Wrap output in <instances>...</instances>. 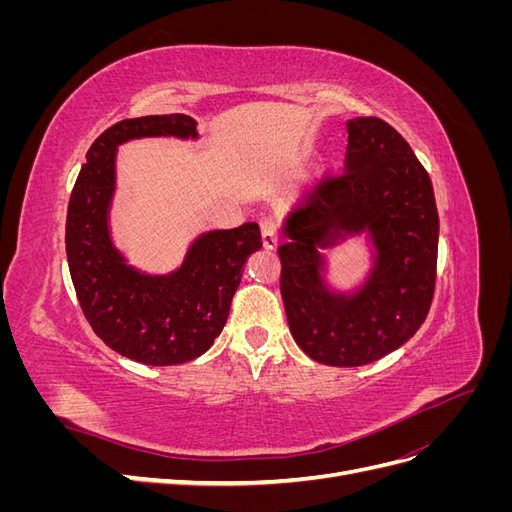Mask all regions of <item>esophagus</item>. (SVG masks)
<instances>
[{
	"label": "esophagus",
	"instance_id": "1",
	"mask_svg": "<svg viewBox=\"0 0 512 512\" xmlns=\"http://www.w3.org/2000/svg\"><path fill=\"white\" fill-rule=\"evenodd\" d=\"M277 232H280V228H277V222H275V220L265 218V220L260 222L262 247H265V250H275V247H277Z\"/></svg>",
	"mask_w": 512,
	"mask_h": 512
}]
</instances>
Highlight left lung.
<instances>
[{
    "mask_svg": "<svg viewBox=\"0 0 512 512\" xmlns=\"http://www.w3.org/2000/svg\"><path fill=\"white\" fill-rule=\"evenodd\" d=\"M346 166L290 213L280 245L282 299L301 350L322 365L359 367L421 329L436 286L440 220L429 175L395 128L346 121ZM365 238L370 267L350 289L330 282L326 252Z\"/></svg>",
    "mask_w": 512,
    "mask_h": 512,
    "instance_id": "obj_1",
    "label": "left lung"
}]
</instances>
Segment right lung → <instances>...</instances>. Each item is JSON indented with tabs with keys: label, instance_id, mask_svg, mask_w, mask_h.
<instances>
[{
	"label": "right lung",
	"instance_id": "add662e5",
	"mask_svg": "<svg viewBox=\"0 0 512 512\" xmlns=\"http://www.w3.org/2000/svg\"><path fill=\"white\" fill-rule=\"evenodd\" d=\"M141 138L198 141L200 134L196 119L175 113L123 119L96 138L68 205V267L83 314L108 348L143 365H181L222 333L245 262L262 245L260 228L247 222L200 232L168 273L130 265L115 243L111 211L119 147Z\"/></svg>",
	"mask_w": 512,
	"mask_h": 512
}]
</instances>
